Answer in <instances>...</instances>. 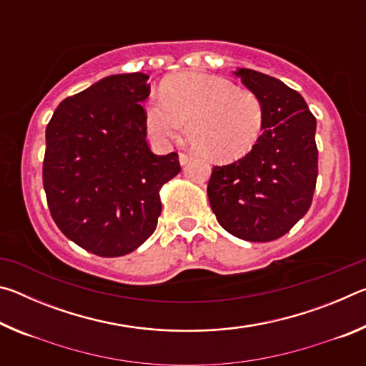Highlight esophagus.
I'll list each match as a JSON object with an SVG mask.
<instances>
[{"label": "esophagus", "mask_w": 366, "mask_h": 366, "mask_svg": "<svg viewBox=\"0 0 366 366\" xmlns=\"http://www.w3.org/2000/svg\"><path fill=\"white\" fill-rule=\"evenodd\" d=\"M192 157L189 153H184V152H181L179 153V163L181 164H185V163H189V159H190Z\"/></svg>", "instance_id": "obj_1"}]
</instances>
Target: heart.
I'll return each mask as SVG.
<instances>
[{"label":"heart","instance_id":"b5f03b06","mask_svg":"<svg viewBox=\"0 0 366 366\" xmlns=\"http://www.w3.org/2000/svg\"><path fill=\"white\" fill-rule=\"evenodd\" d=\"M147 129L166 144L187 134L198 152L214 161H231L249 153L262 134L263 104L257 94L227 79L182 72L166 79L161 98L145 104Z\"/></svg>","mask_w":366,"mask_h":366}]
</instances>
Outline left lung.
<instances>
[{
    "instance_id": "left-lung-1",
    "label": "left lung",
    "mask_w": 366,
    "mask_h": 366,
    "mask_svg": "<svg viewBox=\"0 0 366 366\" xmlns=\"http://www.w3.org/2000/svg\"><path fill=\"white\" fill-rule=\"evenodd\" d=\"M237 76L263 104V134L252 150L214 166L208 198L219 224L249 242L282 237L305 216L318 177L317 119L299 92L266 74Z\"/></svg>"
}]
</instances>
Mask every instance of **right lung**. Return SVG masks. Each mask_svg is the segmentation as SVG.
Masks as SVG:
<instances>
[{
    "label": "right lung",
    "instance_id": "obj_1",
    "mask_svg": "<svg viewBox=\"0 0 366 366\" xmlns=\"http://www.w3.org/2000/svg\"><path fill=\"white\" fill-rule=\"evenodd\" d=\"M148 76L117 74L67 97L46 126L43 187L53 221L98 257L134 252L154 232L159 190L181 171L179 154L147 142Z\"/></svg>",
    "mask_w": 366,
    "mask_h": 366
}]
</instances>
